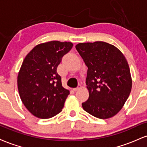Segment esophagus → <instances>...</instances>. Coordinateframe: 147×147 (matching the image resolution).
<instances>
[{"instance_id":"1","label":"esophagus","mask_w":147,"mask_h":147,"mask_svg":"<svg viewBox=\"0 0 147 147\" xmlns=\"http://www.w3.org/2000/svg\"><path fill=\"white\" fill-rule=\"evenodd\" d=\"M81 88H82V86H81V85H79L78 86H77V88H73V90H74V91H75V92H76V91L79 90V89H81Z\"/></svg>"}]
</instances>
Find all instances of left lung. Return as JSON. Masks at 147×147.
<instances>
[{
  "mask_svg": "<svg viewBox=\"0 0 147 147\" xmlns=\"http://www.w3.org/2000/svg\"><path fill=\"white\" fill-rule=\"evenodd\" d=\"M88 67V99L84 110L99 119L115 115L131 92L132 79L127 61L117 48L104 41L79 43L75 46Z\"/></svg>",
  "mask_w": 147,
  "mask_h": 147,
  "instance_id": "8db88e82",
  "label": "left lung"
}]
</instances>
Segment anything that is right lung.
<instances>
[{
    "instance_id": "obj_1",
    "label": "right lung",
    "mask_w": 147,
    "mask_h": 147,
    "mask_svg": "<svg viewBox=\"0 0 147 147\" xmlns=\"http://www.w3.org/2000/svg\"><path fill=\"white\" fill-rule=\"evenodd\" d=\"M72 46L71 42H45L25 57L18 74V92L25 108L35 117L48 119L61 112L70 91L62 86L57 69Z\"/></svg>"
}]
</instances>
